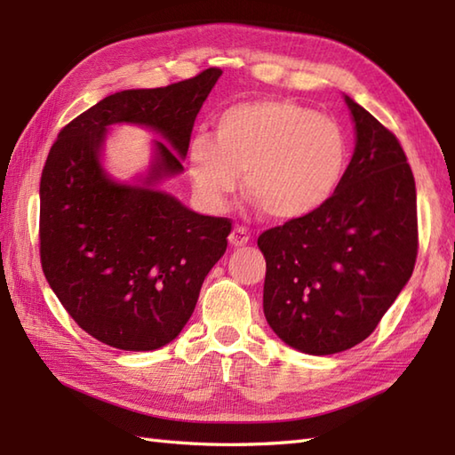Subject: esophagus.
Returning <instances> with one entry per match:
<instances>
[{
  "mask_svg": "<svg viewBox=\"0 0 455 455\" xmlns=\"http://www.w3.org/2000/svg\"><path fill=\"white\" fill-rule=\"evenodd\" d=\"M228 243L233 244L235 248L246 246V244L250 243V233H248V228L236 225V227L233 228V233H230V236H228Z\"/></svg>",
  "mask_w": 455,
  "mask_h": 455,
  "instance_id": "1",
  "label": "esophagus"
}]
</instances>
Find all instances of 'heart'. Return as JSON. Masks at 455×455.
Masks as SVG:
<instances>
[{"instance_id": "obj_1", "label": "heart", "mask_w": 455, "mask_h": 455, "mask_svg": "<svg viewBox=\"0 0 455 455\" xmlns=\"http://www.w3.org/2000/svg\"><path fill=\"white\" fill-rule=\"evenodd\" d=\"M350 160L344 129L326 115L287 100L238 103L215 121V139L196 134L188 166L197 196L227 205L246 172V193L267 217L303 219L334 196Z\"/></svg>"}]
</instances>
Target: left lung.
<instances>
[{"label": "left lung", "instance_id": "1", "mask_svg": "<svg viewBox=\"0 0 455 455\" xmlns=\"http://www.w3.org/2000/svg\"><path fill=\"white\" fill-rule=\"evenodd\" d=\"M355 150L324 205L259 235L264 315L285 344L328 355L363 342L412 275L417 188L397 137L346 95Z\"/></svg>", "mask_w": 455, "mask_h": 455}]
</instances>
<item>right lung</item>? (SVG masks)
Masks as SVG:
<instances>
[{"label":"right lung","mask_w":455,"mask_h":455,"mask_svg":"<svg viewBox=\"0 0 455 455\" xmlns=\"http://www.w3.org/2000/svg\"><path fill=\"white\" fill-rule=\"evenodd\" d=\"M220 68L166 88L101 100L58 132L41 176V264L58 301L80 328L119 350L166 346L186 326L201 285L227 250L233 222L205 217L160 191L181 160ZM163 134L142 187L113 182L99 164L109 124Z\"/></svg>","instance_id":"right-lung-1"}]
</instances>
